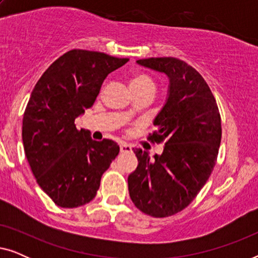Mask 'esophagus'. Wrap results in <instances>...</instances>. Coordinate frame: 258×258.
Wrapping results in <instances>:
<instances>
[{
	"label": "esophagus",
	"mask_w": 258,
	"mask_h": 258,
	"mask_svg": "<svg viewBox=\"0 0 258 258\" xmlns=\"http://www.w3.org/2000/svg\"><path fill=\"white\" fill-rule=\"evenodd\" d=\"M132 150H133V148L130 144L124 143V142L119 143V151H121V153H129V151H132Z\"/></svg>",
	"instance_id": "1"
}]
</instances>
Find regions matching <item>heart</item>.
I'll list each match as a JSON object with an SVG mask.
<instances>
[{
    "label": "heart",
    "mask_w": 258,
    "mask_h": 258,
    "mask_svg": "<svg viewBox=\"0 0 258 258\" xmlns=\"http://www.w3.org/2000/svg\"><path fill=\"white\" fill-rule=\"evenodd\" d=\"M129 88L133 93L141 90H154L156 89L154 80L144 74H135L130 77L129 80Z\"/></svg>",
    "instance_id": "obj_1"
}]
</instances>
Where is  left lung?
Instances as JSON below:
<instances>
[{
	"instance_id": "8db88e82",
	"label": "left lung",
	"mask_w": 258,
	"mask_h": 258,
	"mask_svg": "<svg viewBox=\"0 0 258 258\" xmlns=\"http://www.w3.org/2000/svg\"><path fill=\"white\" fill-rule=\"evenodd\" d=\"M137 64L169 80L165 103L154 119L151 142L164 141L163 153L134 149L139 165L128 176L130 199L153 217H168L188 207L216 163L221 116L216 100L200 73L175 57H150Z\"/></svg>"
}]
</instances>
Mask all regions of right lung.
Returning a JSON list of instances; mask_svg holds the SVG:
<instances>
[{
    "instance_id": "obj_1",
    "label": "right lung",
    "mask_w": 258,
    "mask_h": 258,
    "mask_svg": "<svg viewBox=\"0 0 258 258\" xmlns=\"http://www.w3.org/2000/svg\"><path fill=\"white\" fill-rule=\"evenodd\" d=\"M128 61L74 49L56 59L31 91L22 124L24 153L38 185L56 206L89 203L119 153L114 141L98 142L89 130H77L75 119L93 107L105 77Z\"/></svg>"
}]
</instances>
